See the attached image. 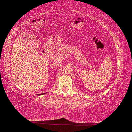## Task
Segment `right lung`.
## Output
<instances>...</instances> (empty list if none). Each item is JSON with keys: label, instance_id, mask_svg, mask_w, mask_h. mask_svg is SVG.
<instances>
[{"label": "right lung", "instance_id": "obj_1", "mask_svg": "<svg viewBox=\"0 0 132 132\" xmlns=\"http://www.w3.org/2000/svg\"><path fill=\"white\" fill-rule=\"evenodd\" d=\"M46 94V93H43V94H40V95H43V94Z\"/></svg>", "mask_w": 132, "mask_h": 132}]
</instances>
